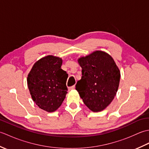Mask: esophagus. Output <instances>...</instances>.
<instances>
[{"instance_id":"34e87169","label":"esophagus","mask_w":149,"mask_h":149,"mask_svg":"<svg viewBox=\"0 0 149 149\" xmlns=\"http://www.w3.org/2000/svg\"><path fill=\"white\" fill-rule=\"evenodd\" d=\"M74 88H75V86H70V87H69V88H68V90H69V91L72 90H74Z\"/></svg>"}]
</instances>
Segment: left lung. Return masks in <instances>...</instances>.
<instances>
[{
    "label": "left lung",
    "instance_id": "obj_1",
    "mask_svg": "<svg viewBox=\"0 0 149 149\" xmlns=\"http://www.w3.org/2000/svg\"><path fill=\"white\" fill-rule=\"evenodd\" d=\"M82 68L81 79L75 85L85 105L93 112L105 109L115 98L120 71L109 54L95 50L77 59Z\"/></svg>",
    "mask_w": 149,
    "mask_h": 149
}]
</instances>
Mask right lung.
<instances>
[{
  "instance_id": "1",
  "label": "right lung",
  "mask_w": 149,
  "mask_h": 149,
  "mask_svg": "<svg viewBox=\"0 0 149 149\" xmlns=\"http://www.w3.org/2000/svg\"><path fill=\"white\" fill-rule=\"evenodd\" d=\"M62 58L49 55L34 63L27 75V86L33 100L47 112H54L67 93L68 74L61 68Z\"/></svg>"
}]
</instances>
